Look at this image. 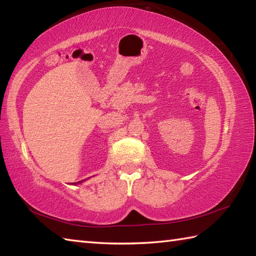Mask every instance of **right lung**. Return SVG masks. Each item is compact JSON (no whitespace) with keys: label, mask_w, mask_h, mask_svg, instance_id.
Returning <instances> with one entry per match:
<instances>
[{"label":"right lung","mask_w":256,"mask_h":256,"mask_svg":"<svg viewBox=\"0 0 256 256\" xmlns=\"http://www.w3.org/2000/svg\"><path fill=\"white\" fill-rule=\"evenodd\" d=\"M82 181H78V182H76V184H82Z\"/></svg>","instance_id":"obj_1"}]
</instances>
